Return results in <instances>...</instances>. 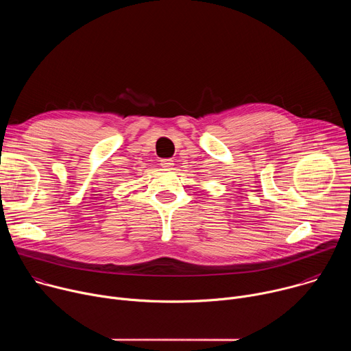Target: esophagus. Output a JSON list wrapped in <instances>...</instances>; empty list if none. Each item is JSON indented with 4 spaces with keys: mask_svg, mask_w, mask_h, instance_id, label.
<instances>
[{
    "mask_svg": "<svg viewBox=\"0 0 351 351\" xmlns=\"http://www.w3.org/2000/svg\"><path fill=\"white\" fill-rule=\"evenodd\" d=\"M161 167L171 168V167H173V161L172 160H161Z\"/></svg>",
    "mask_w": 351,
    "mask_h": 351,
    "instance_id": "esophagus-1",
    "label": "esophagus"
}]
</instances>
